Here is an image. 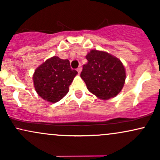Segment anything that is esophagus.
Segmentation results:
<instances>
[{"mask_svg": "<svg viewBox=\"0 0 160 160\" xmlns=\"http://www.w3.org/2000/svg\"><path fill=\"white\" fill-rule=\"evenodd\" d=\"M77 71H78V72L79 73V74H80V73L82 71V68H81V66H80V67H78V68H77Z\"/></svg>", "mask_w": 160, "mask_h": 160, "instance_id": "esophagus-1", "label": "esophagus"}]
</instances>
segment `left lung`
<instances>
[{
    "mask_svg": "<svg viewBox=\"0 0 160 160\" xmlns=\"http://www.w3.org/2000/svg\"><path fill=\"white\" fill-rule=\"evenodd\" d=\"M80 77L90 92L99 98L109 99L119 94L126 80L122 62L109 53L92 50L86 56Z\"/></svg>",
    "mask_w": 160,
    "mask_h": 160,
    "instance_id": "8db88e82",
    "label": "left lung"
}]
</instances>
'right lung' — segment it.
<instances>
[{
  "instance_id": "add662e5",
  "label": "right lung",
  "mask_w": 160,
  "mask_h": 160,
  "mask_svg": "<svg viewBox=\"0 0 160 160\" xmlns=\"http://www.w3.org/2000/svg\"><path fill=\"white\" fill-rule=\"evenodd\" d=\"M77 74L69 60L53 56L36 69L33 76L34 88L41 98L55 103L65 96Z\"/></svg>"
}]
</instances>
